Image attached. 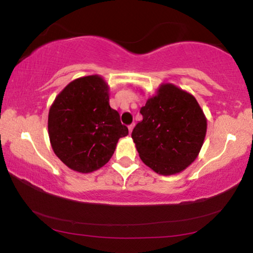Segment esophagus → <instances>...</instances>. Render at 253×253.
Here are the masks:
<instances>
[{
    "mask_svg": "<svg viewBox=\"0 0 253 253\" xmlns=\"http://www.w3.org/2000/svg\"><path fill=\"white\" fill-rule=\"evenodd\" d=\"M133 127H134V125H129V126H128V132H129V134H130V133H132Z\"/></svg>",
    "mask_w": 253,
    "mask_h": 253,
    "instance_id": "obj_1",
    "label": "esophagus"
}]
</instances>
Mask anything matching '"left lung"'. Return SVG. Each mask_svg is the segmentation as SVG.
I'll return each mask as SVG.
<instances>
[{
  "mask_svg": "<svg viewBox=\"0 0 253 253\" xmlns=\"http://www.w3.org/2000/svg\"><path fill=\"white\" fill-rule=\"evenodd\" d=\"M143 120L132 132L139 157L159 175H175L199 156L207 119L196 98L171 83H163L140 109Z\"/></svg>",
  "mask_w": 253,
  "mask_h": 253,
  "instance_id": "1",
  "label": "left lung"
}]
</instances>
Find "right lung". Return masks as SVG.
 <instances>
[{"label": "right lung", "mask_w": 253, "mask_h": 253, "mask_svg": "<svg viewBox=\"0 0 253 253\" xmlns=\"http://www.w3.org/2000/svg\"><path fill=\"white\" fill-rule=\"evenodd\" d=\"M52 150L68 168L88 173L108 163L119 139L128 134L109 106V86L98 75L72 81L48 112Z\"/></svg>", "instance_id": "obj_1"}]
</instances>
